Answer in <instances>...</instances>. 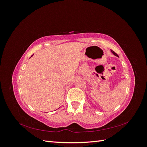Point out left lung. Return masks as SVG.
<instances>
[{"mask_svg": "<svg viewBox=\"0 0 147 147\" xmlns=\"http://www.w3.org/2000/svg\"><path fill=\"white\" fill-rule=\"evenodd\" d=\"M111 51H112V53H113V54L115 55V56H117V57H118V55L117 54V53H115V52H114L113 51H112V50H111Z\"/></svg>", "mask_w": 147, "mask_h": 147, "instance_id": "1", "label": "left lung"}]
</instances>
